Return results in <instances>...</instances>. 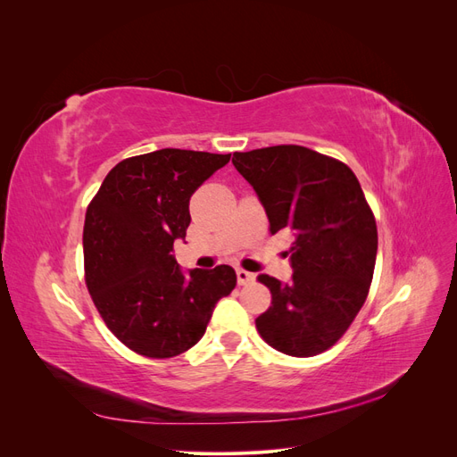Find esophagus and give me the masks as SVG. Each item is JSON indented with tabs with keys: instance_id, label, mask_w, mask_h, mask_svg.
<instances>
[{
	"instance_id": "esophagus-1",
	"label": "esophagus",
	"mask_w": 457,
	"mask_h": 457,
	"mask_svg": "<svg viewBox=\"0 0 457 457\" xmlns=\"http://www.w3.org/2000/svg\"><path fill=\"white\" fill-rule=\"evenodd\" d=\"M237 278H238V284L240 286H245V284H252L255 280V274L247 272L244 269H237Z\"/></svg>"
}]
</instances>
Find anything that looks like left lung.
I'll use <instances>...</instances> for the list:
<instances>
[{"label": "left lung", "mask_w": 457, "mask_h": 457, "mask_svg": "<svg viewBox=\"0 0 457 457\" xmlns=\"http://www.w3.org/2000/svg\"><path fill=\"white\" fill-rule=\"evenodd\" d=\"M232 163L257 192L270 234L295 237L292 282L257 276L272 295L259 336L289 356L320 354L349 329L373 278L378 227L361 183L347 163L297 145L234 152Z\"/></svg>", "instance_id": "obj_1"}]
</instances>
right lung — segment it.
<instances>
[{
  "label": "right lung",
  "instance_id": "obj_1",
  "mask_svg": "<svg viewBox=\"0 0 457 457\" xmlns=\"http://www.w3.org/2000/svg\"><path fill=\"white\" fill-rule=\"evenodd\" d=\"M228 160L181 148L131 156L87 205L86 284L106 328L137 354L171 358L195 347L217 301L237 286L228 265L185 276L173 255L190 225V196Z\"/></svg>",
  "mask_w": 457,
  "mask_h": 457
}]
</instances>
